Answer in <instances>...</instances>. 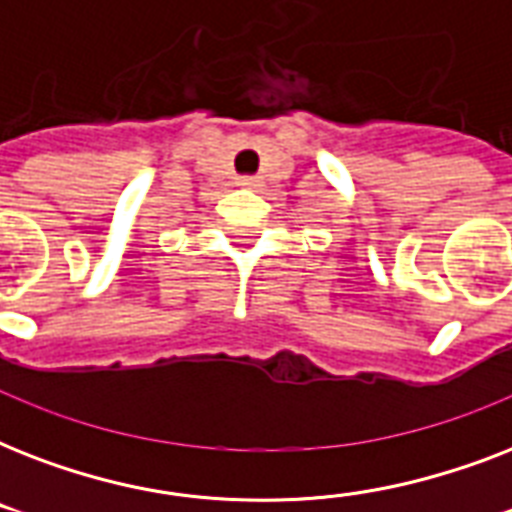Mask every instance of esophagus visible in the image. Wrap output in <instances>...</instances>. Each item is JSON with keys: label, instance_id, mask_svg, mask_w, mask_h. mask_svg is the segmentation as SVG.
Here are the masks:
<instances>
[{"label": "esophagus", "instance_id": "esophagus-1", "mask_svg": "<svg viewBox=\"0 0 512 512\" xmlns=\"http://www.w3.org/2000/svg\"><path fill=\"white\" fill-rule=\"evenodd\" d=\"M236 183H239L241 188H260V185H263V180L255 175H244V177H239Z\"/></svg>", "mask_w": 512, "mask_h": 512}]
</instances>
